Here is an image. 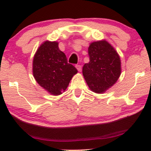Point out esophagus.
<instances>
[{
	"instance_id": "obj_1",
	"label": "esophagus",
	"mask_w": 151,
	"mask_h": 151,
	"mask_svg": "<svg viewBox=\"0 0 151 151\" xmlns=\"http://www.w3.org/2000/svg\"><path fill=\"white\" fill-rule=\"evenodd\" d=\"M76 68H77V70L79 71V72H81V65H77V66H76Z\"/></svg>"
}]
</instances>
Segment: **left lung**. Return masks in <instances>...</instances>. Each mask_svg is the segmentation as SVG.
I'll use <instances>...</instances> for the list:
<instances>
[{
	"instance_id": "left-lung-1",
	"label": "left lung",
	"mask_w": 151,
	"mask_h": 151,
	"mask_svg": "<svg viewBox=\"0 0 151 151\" xmlns=\"http://www.w3.org/2000/svg\"><path fill=\"white\" fill-rule=\"evenodd\" d=\"M88 55L89 62L83 67V76L91 91L104 93L116 84L120 77V56L106 40L90 43Z\"/></svg>"
}]
</instances>
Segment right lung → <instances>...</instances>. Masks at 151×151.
Masks as SVG:
<instances>
[{"instance_id":"1","label":"right lung","mask_w":151,"mask_h":151,"mask_svg":"<svg viewBox=\"0 0 151 151\" xmlns=\"http://www.w3.org/2000/svg\"><path fill=\"white\" fill-rule=\"evenodd\" d=\"M57 41H45L38 47L32 61L35 79L54 96L62 94L77 73V69L67 63L65 54L59 49Z\"/></svg>"}]
</instances>
